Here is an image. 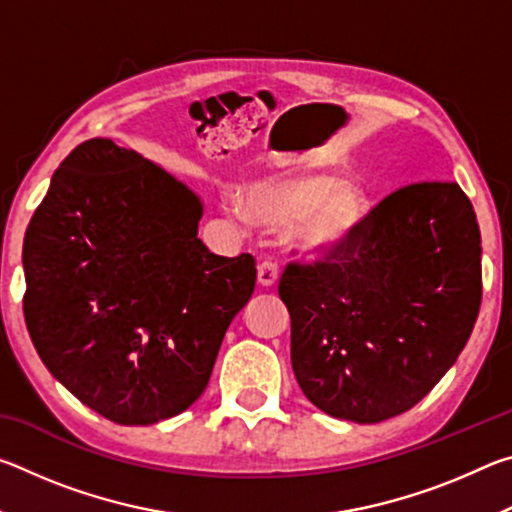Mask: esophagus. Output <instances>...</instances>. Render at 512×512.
Masks as SVG:
<instances>
[{"label": "esophagus", "instance_id": "esophagus-1", "mask_svg": "<svg viewBox=\"0 0 512 512\" xmlns=\"http://www.w3.org/2000/svg\"><path fill=\"white\" fill-rule=\"evenodd\" d=\"M277 277H280V266H277L275 259H262L257 266V282L262 284V287H273Z\"/></svg>", "mask_w": 512, "mask_h": 512}]
</instances>
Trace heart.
I'll return each mask as SVG.
<instances>
[{
  "instance_id": "obj_1",
  "label": "heart",
  "mask_w": 512,
  "mask_h": 512,
  "mask_svg": "<svg viewBox=\"0 0 512 512\" xmlns=\"http://www.w3.org/2000/svg\"><path fill=\"white\" fill-rule=\"evenodd\" d=\"M241 210L264 228H287L302 250L341 246L366 221L370 201L357 185L329 173H282L248 187Z\"/></svg>"
}]
</instances>
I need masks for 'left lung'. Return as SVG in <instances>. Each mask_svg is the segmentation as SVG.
I'll list each match as a JSON object with an SVG mask.
<instances>
[{
    "label": "left lung",
    "instance_id": "left-lung-1",
    "mask_svg": "<svg viewBox=\"0 0 512 512\" xmlns=\"http://www.w3.org/2000/svg\"><path fill=\"white\" fill-rule=\"evenodd\" d=\"M481 291V232L463 189H395L345 244L284 268L277 293L302 393L361 424L413 409L465 348Z\"/></svg>",
    "mask_w": 512,
    "mask_h": 512
}]
</instances>
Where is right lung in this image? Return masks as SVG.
<instances>
[{
    "mask_svg": "<svg viewBox=\"0 0 512 512\" xmlns=\"http://www.w3.org/2000/svg\"><path fill=\"white\" fill-rule=\"evenodd\" d=\"M194 192L106 137L51 176L22 248L24 320L69 393L117 424L189 409L255 291L253 255L198 239Z\"/></svg>",
    "mask_w": 512,
    "mask_h": 512,
    "instance_id": "obj_1",
    "label": "right lung"
}]
</instances>
